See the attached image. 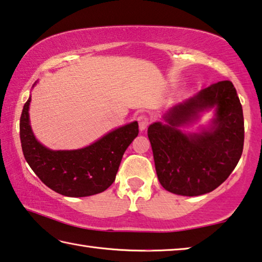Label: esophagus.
I'll return each mask as SVG.
<instances>
[{
    "instance_id": "1",
    "label": "esophagus",
    "mask_w": 262,
    "mask_h": 262,
    "mask_svg": "<svg viewBox=\"0 0 262 262\" xmlns=\"http://www.w3.org/2000/svg\"><path fill=\"white\" fill-rule=\"evenodd\" d=\"M138 124H139V130L144 131L145 128L148 126V124H150V118H148L146 115H140L138 117Z\"/></svg>"
}]
</instances>
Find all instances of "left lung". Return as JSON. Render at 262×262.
<instances>
[{"label":"left lung","instance_id":"left-lung-1","mask_svg":"<svg viewBox=\"0 0 262 262\" xmlns=\"http://www.w3.org/2000/svg\"><path fill=\"white\" fill-rule=\"evenodd\" d=\"M216 107L207 130L185 134L179 127ZM147 128L156 172L165 190L194 196L212 192L228 178L244 148L243 106L232 82L221 80L171 107Z\"/></svg>","mask_w":262,"mask_h":262}]
</instances>
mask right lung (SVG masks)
I'll return each instance as SVG.
<instances>
[{"label": "right lung", "instance_id": "1", "mask_svg": "<svg viewBox=\"0 0 262 262\" xmlns=\"http://www.w3.org/2000/svg\"><path fill=\"white\" fill-rule=\"evenodd\" d=\"M31 98L24 104L19 119L23 156L36 176L52 191L67 196H89L105 191L116 174L128 145L138 136L134 122L108 132L89 146L54 151L37 142L29 123Z\"/></svg>", "mask_w": 262, "mask_h": 262}]
</instances>
